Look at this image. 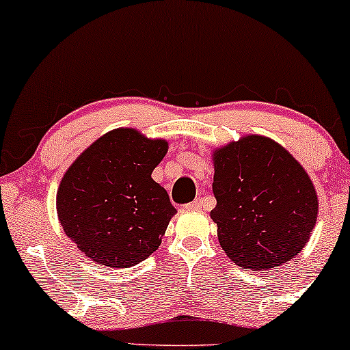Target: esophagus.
Masks as SVG:
<instances>
[{"instance_id":"esophagus-1","label":"esophagus","mask_w":350,"mask_h":350,"mask_svg":"<svg viewBox=\"0 0 350 350\" xmlns=\"http://www.w3.org/2000/svg\"><path fill=\"white\" fill-rule=\"evenodd\" d=\"M202 205H203L202 200L196 198L195 202H191V203H188V205H185V208H187V210H202Z\"/></svg>"}]
</instances>
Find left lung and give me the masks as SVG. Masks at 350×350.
Instances as JSON below:
<instances>
[{
	"mask_svg": "<svg viewBox=\"0 0 350 350\" xmlns=\"http://www.w3.org/2000/svg\"><path fill=\"white\" fill-rule=\"evenodd\" d=\"M210 217L231 261L245 269H271L293 260L317 221L316 188L282 145L258 133L215 148Z\"/></svg>",
	"mask_w": 350,
	"mask_h": 350,
	"instance_id": "1",
	"label": "left lung"
}]
</instances>
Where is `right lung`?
<instances>
[{
    "mask_svg": "<svg viewBox=\"0 0 350 350\" xmlns=\"http://www.w3.org/2000/svg\"><path fill=\"white\" fill-rule=\"evenodd\" d=\"M167 152V140L120 127L70 163L57 188V218L89 260L129 268L159 250L176 213L167 190L152 178Z\"/></svg>",
    "mask_w": 350,
    "mask_h": 350,
    "instance_id": "right-lung-1",
    "label": "right lung"
}]
</instances>
